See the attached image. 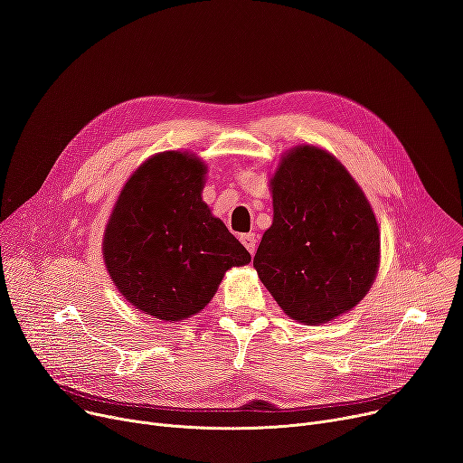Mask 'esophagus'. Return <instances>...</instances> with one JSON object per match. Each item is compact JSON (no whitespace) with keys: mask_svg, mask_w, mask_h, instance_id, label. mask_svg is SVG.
I'll return each instance as SVG.
<instances>
[{"mask_svg":"<svg viewBox=\"0 0 463 463\" xmlns=\"http://www.w3.org/2000/svg\"><path fill=\"white\" fill-rule=\"evenodd\" d=\"M240 241L246 246V250H248L251 255H255V251H257V236H255L253 232L241 234V236H240Z\"/></svg>","mask_w":463,"mask_h":463,"instance_id":"1","label":"esophagus"}]
</instances>
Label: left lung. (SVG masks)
I'll return each mask as SVG.
<instances>
[{"label": "left lung", "mask_w": 463, "mask_h": 463, "mask_svg": "<svg viewBox=\"0 0 463 463\" xmlns=\"http://www.w3.org/2000/svg\"><path fill=\"white\" fill-rule=\"evenodd\" d=\"M270 185L274 222L255 270L290 319L328 323L366 297L377 276L373 210L345 166L317 146L283 156Z\"/></svg>", "instance_id": "left-lung-1"}]
</instances>
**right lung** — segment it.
Returning a JSON list of instances; mask_svg holds the SVG:
<instances>
[{
  "mask_svg": "<svg viewBox=\"0 0 463 463\" xmlns=\"http://www.w3.org/2000/svg\"><path fill=\"white\" fill-rule=\"evenodd\" d=\"M204 175L191 154H157L135 170L107 223V270L121 297L154 319L199 313L225 272L251 260L203 201Z\"/></svg>",
  "mask_w": 463,
  "mask_h": 463,
  "instance_id": "add662e5",
  "label": "right lung"
}]
</instances>
